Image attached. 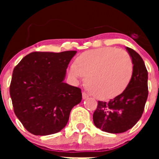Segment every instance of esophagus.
I'll use <instances>...</instances> for the list:
<instances>
[{
  "mask_svg": "<svg viewBox=\"0 0 159 159\" xmlns=\"http://www.w3.org/2000/svg\"><path fill=\"white\" fill-rule=\"evenodd\" d=\"M82 95H83V99H87L89 98V95H88V94H87L86 92H83L82 93Z\"/></svg>",
  "mask_w": 159,
  "mask_h": 159,
  "instance_id": "34e87169",
  "label": "esophagus"
}]
</instances>
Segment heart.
<instances>
[{
	"label": "heart",
	"mask_w": 159,
	"mask_h": 159,
	"mask_svg": "<svg viewBox=\"0 0 159 159\" xmlns=\"http://www.w3.org/2000/svg\"><path fill=\"white\" fill-rule=\"evenodd\" d=\"M134 64L128 52L116 48L103 47L82 53L76 64L70 65L68 74L74 80L86 76L90 92L100 99L121 94L128 86Z\"/></svg>",
	"instance_id": "heart-1"
}]
</instances>
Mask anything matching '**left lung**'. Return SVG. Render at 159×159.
Here are the masks:
<instances>
[{"label":"left lung","mask_w":159,"mask_h":159,"mask_svg":"<svg viewBox=\"0 0 159 159\" xmlns=\"http://www.w3.org/2000/svg\"><path fill=\"white\" fill-rule=\"evenodd\" d=\"M134 64L133 75L127 88L108 102L98 101L93 114L95 127L102 131L118 134L132 128L142 117L148 96V72L139 53L127 47Z\"/></svg>","instance_id":"1"}]
</instances>
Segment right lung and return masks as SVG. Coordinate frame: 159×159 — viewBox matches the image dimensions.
Returning <instances> with one entry per match:
<instances>
[{
	"mask_svg": "<svg viewBox=\"0 0 159 159\" xmlns=\"http://www.w3.org/2000/svg\"><path fill=\"white\" fill-rule=\"evenodd\" d=\"M76 51L34 52L14 67L9 92L14 113L28 131L48 135L60 131L72 107L82 99L81 89L64 83Z\"/></svg>",
	"mask_w": 159,
	"mask_h": 159,
	"instance_id": "obj_1",
	"label": "right lung"
}]
</instances>
